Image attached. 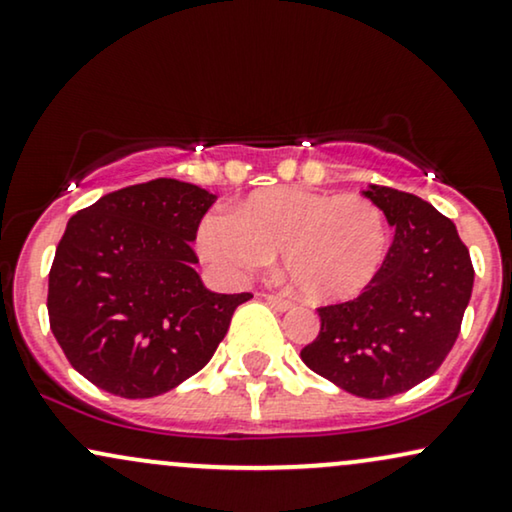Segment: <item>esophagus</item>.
Returning <instances> with one entry per match:
<instances>
[{
  "instance_id": "34e87169",
  "label": "esophagus",
  "mask_w": 512,
  "mask_h": 512,
  "mask_svg": "<svg viewBox=\"0 0 512 512\" xmlns=\"http://www.w3.org/2000/svg\"><path fill=\"white\" fill-rule=\"evenodd\" d=\"M266 301L275 308V311H289V308L294 306L292 301H289L287 296H282V294H266Z\"/></svg>"
}]
</instances>
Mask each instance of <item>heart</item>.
<instances>
[{"instance_id":"b5f03b06","label":"heart","mask_w":512,"mask_h":512,"mask_svg":"<svg viewBox=\"0 0 512 512\" xmlns=\"http://www.w3.org/2000/svg\"><path fill=\"white\" fill-rule=\"evenodd\" d=\"M389 230L380 206L361 194L273 187L235 208L208 211L197 225V251L227 282H242L282 251V268L301 296L346 301L380 275Z\"/></svg>"}]
</instances>
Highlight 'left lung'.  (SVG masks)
I'll use <instances>...</instances> for the list:
<instances>
[{
	"instance_id": "8db88e82",
	"label": "left lung",
	"mask_w": 512,
	"mask_h": 512,
	"mask_svg": "<svg viewBox=\"0 0 512 512\" xmlns=\"http://www.w3.org/2000/svg\"><path fill=\"white\" fill-rule=\"evenodd\" d=\"M394 225L375 282L351 301L320 306V332L301 349L313 372L363 399H389L434 375L456 344L475 268L453 220L427 201L370 185Z\"/></svg>"
}]
</instances>
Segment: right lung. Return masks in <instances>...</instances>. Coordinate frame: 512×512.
I'll use <instances>...</instances> for the list:
<instances>
[{
  "mask_svg": "<svg viewBox=\"0 0 512 512\" xmlns=\"http://www.w3.org/2000/svg\"><path fill=\"white\" fill-rule=\"evenodd\" d=\"M216 194L159 178L68 220L49 270V327L85 380L123 399L166 394L211 361L249 292H208L197 225Z\"/></svg>",
  "mask_w": 512,
  "mask_h": 512,
  "instance_id": "add662e5",
  "label": "right lung"
}]
</instances>
